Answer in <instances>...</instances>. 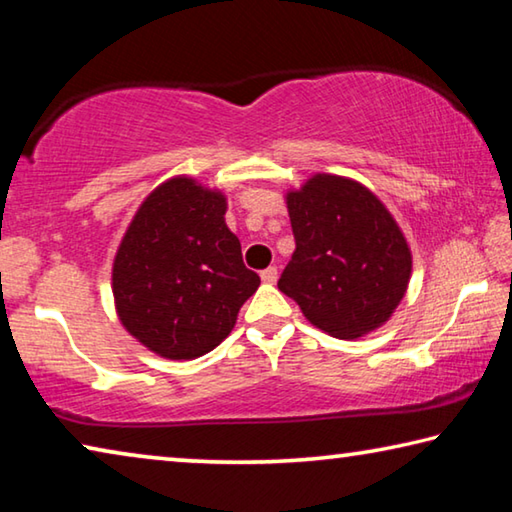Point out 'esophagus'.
<instances>
[{
    "label": "esophagus",
    "mask_w": 512,
    "mask_h": 512,
    "mask_svg": "<svg viewBox=\"0 0 512 512\" xmlns=\"http://www.w3.org/2000/svg\"><path fill=\"white\" fill-rule=\"evenodd\" d=\"M262 282L264 284H275L277 282V268L275 266H268L262 271Z\"/></svg>",
    "instance_id": "esophagus-1"
}]
</instances>
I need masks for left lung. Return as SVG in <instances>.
<instances>
[{"label": "left lung", "mask_w": 512, "mask_h": 512, "mask_svg": "<svg viewBox=\"0 0 512 512\" xmlns=\"http://www.w3.org/2000/svg\"><path fill=\"white\" fill-rule=\"evenodd\" d=\"M287 207L296 250L277 289L329 336L375 332L411 280V248L393 214L368 187L332 173L287 192Z\"/></svg>", "instance_id": "8db88e82"}]
</instances>
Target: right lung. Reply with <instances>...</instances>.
I'll return each instance as SVG.
<instances>
[{
	"label": "right lung",
	"instance_id": "right-lung-1",
	"mask_svg": "<svg viewBox=\"0 0 512 512\" xmlns=\"http://www.w3.org/2000/svg\"><path fill=\"white\" fill-rule=\"evenodd\" d=\"M219 189L189 176L164 180L135 212L112 262V296L144 348L183 361L214 350L259 287L225 225Z\"/></svg>",
	"mask_w": 512,
	"mask_h": 512
}]
</instances>
